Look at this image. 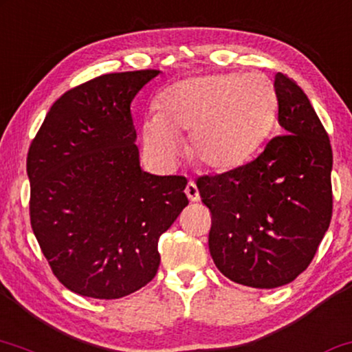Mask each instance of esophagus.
<instances>
[{"label": "esophagus", "mask_w": 352, "mask_h": 352, "mask_svg": "<svg viewBox=\"0 0 352 352\" xmlns=\"http://www.w3.org/2000/svg\"><path fill=\"white\" fill-rule=\"evenodd\" d=\"M185 193L186 197H188L190 201H199V191H198V186L195 182H188V185H186L185 188Z\"/></svg>", "instance_id": "obj_1"}]
</instances>
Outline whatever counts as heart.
Here are the masks:
<instances>
[{
	"instance_id": "b5f03b06",
	"label": "heart",
	"mask_w": 352,
	"mask_h": 352,
	"mask_svg": "<svg viewBox=\"0 0 352 352\" xmlns=\"http://www.w3.org/2000/svg\"><path fill=\"white\" fill-rule=\"evenodd\" d=\"M276 92L263 74H206L184 79L159 96L157 113L141 123L144 153L172 168L188 138V155L199 167L229 172L242 167L268 138Z\"/></svg>"
}]
</instances>
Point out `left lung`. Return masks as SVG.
<instances>
[{
	"label": "left lung",
	"mask_w": 352,
	"mask_h": 352,
	"mask_svg": "<svg viewBox=\"0 0 352 352\" xmlns=\"http://www.w3.org/2000/svg\"><path fill=\"white\" fill-rule=\"evenodd\" d=\"M276 136L255 161L197 186L212 214L209 252L230 281L273 289L314 260L333 211V153L309 97L286 74L274 76Z\"/></svg>",
	"instance_id": "obj_1"
}]
</instances>
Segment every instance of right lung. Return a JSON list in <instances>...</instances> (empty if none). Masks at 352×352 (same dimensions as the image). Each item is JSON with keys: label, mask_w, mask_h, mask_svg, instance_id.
Instances as JSON below:
<instances>
[{"label": "right lung", "mask_w": 352, "mask_h": 352, "mask_svg": "<svg viewBox=\"0 0 352 352\" xmlns=\"http://www.w3.org/2000/svg\"><path fill=\"white\" fill-rule=\"evenodd\" d=\"M161 71L94 78L52 105L28 154L30 224L58 281L120 299L157 273L159 237L186 204V179L140 166L130 105Z\"/></svg>", "instance_id": "1"}]
</instances>
